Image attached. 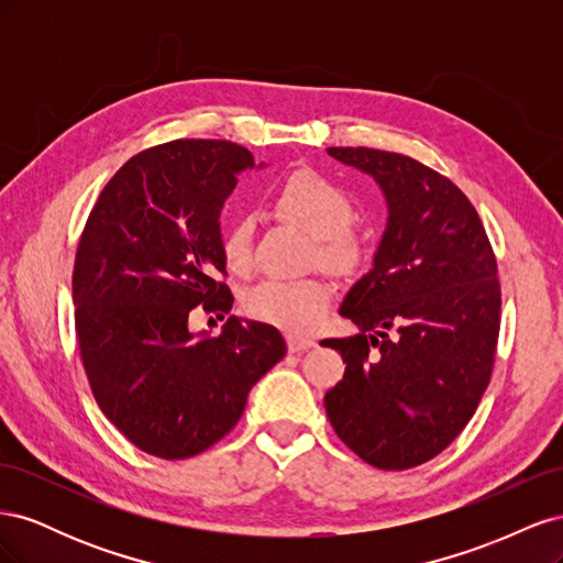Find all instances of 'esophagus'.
<instances>
[{
	"instance_id": "34e87169",
	"label": "esophagus",
	"mask_w": 563,
	"mask_h": 563,
	"mask_svg": "<svg viewBox=\"0 0 563 563\" xmlns=\"http://www.w3.org/2000/svg\"><path fill=\"white\" fill-rule=\"evenodd\" d=\"M286 345H288V350H291V352H302V350L312 347L314 340L296 335V333H288V335H286Z\"/></svg>"
}]
</instances>
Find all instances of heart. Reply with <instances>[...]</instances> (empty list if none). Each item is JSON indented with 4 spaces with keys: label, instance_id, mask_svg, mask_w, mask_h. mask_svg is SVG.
I'll return each instance as SVG.
<instances>
[{
    "label": "heart",
    "instance_id": "heart-1",
    "mask_svg": "<svg viewBox=\"0 0 563 563\" xmlns=\"http://www.w3.org/2000/svg\"><path fill=\"white\" fill-rule=\"evenodd\" d=\"M275 209L298 223L317 240L323 265L350 272L364 258L360 236L350 232L354 218L352 199L335 183L314 172H296L272 195ZM251 218H236L225 232L223 251L230 267L244 269L251 263ZM331 300V286L319 279H265L246 294L251 317L288 331L314 329Z\"/></svg>",
    "mask_w": 563,
    "mask_h": 563
}]
</instances>
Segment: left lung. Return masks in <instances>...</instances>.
Returning a JSON list of instances; mask_svg holds the SVG:
<instances>
[{"mask_svg": "<svg viewBox=\"0 0 563 563\" xmlns=\"http://www.w3.org/2000/svg\"><path fill=\"white\" fill-rule=\"evenodd\" d=\"M327 152L376 180L387 223L371 269L340 302L360 333L321 343L347 364L323 406L368 465L408 470L444 451L486 391L500 331L496 255L449 178L397 152Z\"/></svg>", "mask_w": 563, "mask_h": 563, "instance_id": "obj_1", "label": "left lung"}]
</instances>
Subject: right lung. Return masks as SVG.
Instances as JSON below:
<instances>
[{
  "label": "right lung",
  "mask_w": 563,
  "mask_h": 563,
  "mask_svg": "<svg viewBox=\"0 0 563 563\" xmlns=\"http://www.w3.org/2000/svg\"><path fill=\"white\" fill-rule=\"evenodd\" d=\"M249 168L251 152L230 141L150 147L112 176L79 240L81 362L100 411L150 455L213 446L286 354L269 323L232 314L211 338L187 321L199 305L218 317L232 310L230 288L216 282L225 272L220 211Z\"/></svg>",
  "instance_id": "obj_1"
}]
</instances>
